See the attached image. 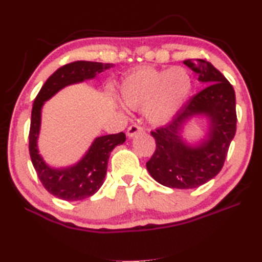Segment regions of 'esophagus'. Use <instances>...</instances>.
<instances>
[{
    "label": "esophagus",
    "mask_w": 262,
    "mask_h": 262,
    "mask_svg": "<svg viewBox=\"0 0 262 262\" xmlns=\"http://www.w3.org/2000/svg\"><path fill=\"white\" fill-rule=\"evenodd\" d=\"M141 133H143V128L139 125H132L127 129V136L129 137V139H132V137H134L137 134H141Z\"/></svg>",
    "instance_id": "34e87169"
}]
</instances>
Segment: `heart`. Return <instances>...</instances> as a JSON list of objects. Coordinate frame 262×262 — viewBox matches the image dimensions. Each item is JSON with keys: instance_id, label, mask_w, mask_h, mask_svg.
Masks as SVG:
<instances>
[{"instance_id": "b5f03b06", "label": "heart", "mask_w": 262, "mask_h": 262, "mask_svg": "<svg viewBox=\"0 0 262 262\" xmlns=\"http://www.w3.org/2000/svg\"><path fill=\"white\" fill-rule=\"evenodd\" d=\"M192 88L191 74L182 66L169 70L143 66L122 80L119 96L127 106L144 107L146 120L154 126H161L172 120L182 108Z\"/></svg>"}]
</instances>
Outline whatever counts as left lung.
<instances>
[{
    "label": "left lung",
    "mask_w": 262,
    "mask_h": 262,
    "mask_svg": "<svg viewBox=\"0 0 262 262\" xmlns=\"http://www.w3.org/2000/svg\"><path fill=\"white\" fill-rule=\"evenodd\" d=\"M183 63L207 87L188 101L172 121L151 132L156 151L146 169L157 182L168 188L201 187L220 172L236 133V96L230 82L220 71L204 59ZM209 120L206 137L192 145L183 139L186 123L192 117Z\"/></svg>",
    "instance_id": "obj_1"
}]
</instances>
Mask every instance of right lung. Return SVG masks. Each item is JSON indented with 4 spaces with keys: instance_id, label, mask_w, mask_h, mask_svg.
I'll return each mask as SVG.
<instances>
[{
    "instance_id": "right-lung-1",
    "label": "right lung",
    "mask_w": 262,
    "mask_h": 262,
    "mask_svg": "<svg viewBox=\"0 0 262 262\" xmlns=\"http://www.w3.org/2000/svg\"><path fill=\"white\" fill-rule=\"evenodd\" d=\"M113 64L78 60L61 66L50 75L34 99L30 128V156L41 183L48 192L63 201H82L93 196L104 183L111 151L126 141L123 133L98 136L77 164L55 168L46 163L39 154L37 140L41 128V112L45 103L65 87L92 80Z\"/></svg>"
}]
</instances>
